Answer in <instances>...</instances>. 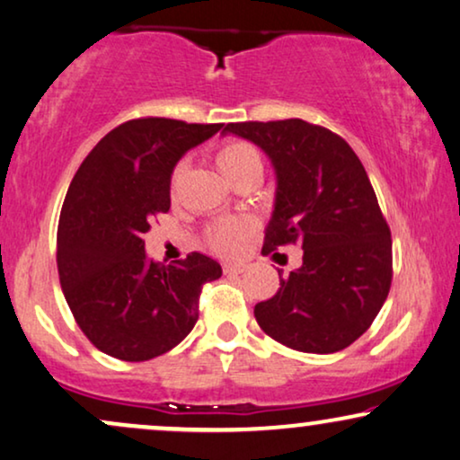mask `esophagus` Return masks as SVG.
I'll list each match as a JSON object with an SVG mask.
<instances>
[{
	"mask_svg": "<svg viewBox=\"0 0 460 460\" xmlns=\"http://www.w3.org/2000/svg\"><path fill=\"white\" fill-rule=\"evenodd\" d=\"M247 264L244 261H224V272L230 274V277H236V274L244 272Z\"/></svg>",
	"mask_w": 460,
	"mask_h": 460,
	"instance_id": "esophagus-1",
	"label": "esophagus"
}]
</instances>
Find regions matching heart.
<instances>
[{"label":"heart","mask_w":460,"mask_h":460,"mask_svg":"<svg viewBox=\"0 0 460 460\" xmlns=\"http://www.w3.org/2000/svg\"><path fill=\"white\" fill-rule=\"evenodd\" d=\"M216 163L219 166V171H222L228 179L241 175L243 171L249 169V166L261 164L258 150H255L252 143L241 139L226 141L216 154ZM183 169H186L183 163H179L175 169H172L169 181L171 192H175L179 179L183 175ZM255 222L252 217H228L222 219V222H216L207 230V241L219 253H236L241 252L244 238L252 234Z\"/></svg>","instance_id":"b5f03b06"}]
</instances>
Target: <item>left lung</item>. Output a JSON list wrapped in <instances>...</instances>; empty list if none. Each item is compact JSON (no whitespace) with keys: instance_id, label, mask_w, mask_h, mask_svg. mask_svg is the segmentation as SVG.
Here are the masks:
<instances>
[{"instance_id":"obj_1","label":"left lung","mask_w":460,"mask_h":460,"mask_svg":"<svg viewBox=\"0 0 460 460\" xmlns=\"http://www.w3.org/2000/svg\"><path fill=\"white\" fill-rule=\"evenodd\" d=\"M224 133L253 141L277 172L261 253L304 249L302 266L255 304V321L302 353L347 349L372 325L393 279L391 230L361 160L342 137L300 118L232 122Z\"/></svg>"}]
</instances>
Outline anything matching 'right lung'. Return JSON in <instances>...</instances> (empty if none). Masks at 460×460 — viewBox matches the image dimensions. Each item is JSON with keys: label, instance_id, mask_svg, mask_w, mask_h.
I'll use <instances>...</instances> for the list:
<instances>
[{"label": "right lung", "instance_id": "right-lung-1", "mask_svg": "<svg viewBox=\"0 0 460 460\" xmlns=\"http://www.w3.org/2000/svg\"><path fill=\"white\" fill-rule=\"evenodd\" d=\"M224 124L137 118L110 130L71 179L57 230V266L75 323L101 353L147 361L199 321L202 285L222 266L202 253L147 260L143 234L171 208V172Z\"/></svg>", "mask_w": 460, "mask_h": 460}]
</instances>
